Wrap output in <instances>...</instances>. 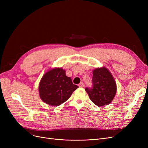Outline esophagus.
I'll list each match as a JSON object with an SVG mask.
<instances>
[{
    "label": "esophagus",
    "mask_w": 148,
    "mask_h": 148,
    "mask_svg": "<svg viewBox=\"0 0 148 148\" xmlns=\"http://www.w3.org/2000/svg\"><path fill=\"white\" fill-rule=\"evenodd\" d=\"M79 87H80V88H83V87H84V84L83 82L80 83L79 84Z\"/></svg>",
    "instance_id": "34e87169"
}]
</instances>
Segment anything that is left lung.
<instances>
[{"instance_id": "obj_1", "label": "left lung", "mask_w": 148, "mask_h": 148, "mask_svg": "<svg viewBox=\"0 0 148 148\" xmlns=\"http://www.w3.org/2000/svg\"><path fill=\"white\" fill-rule=\"evenodd\" d=\"M92 88H86L90 99L101 107L109 104L113 99L117 90L113 75L106 67L98 68L93 71Z\"/></svg>"}]
</instances>
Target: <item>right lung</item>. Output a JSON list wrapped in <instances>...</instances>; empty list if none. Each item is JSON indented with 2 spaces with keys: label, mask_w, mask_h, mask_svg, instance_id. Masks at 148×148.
<instances>
[{
  "label": "right lung",
  "mask_w": 148,
  "mask_h": 148,
  "mask_svg": "<svg viewBox=\"0 0 148 148\" xmlns=\"http://www.w3.org/2000/svg\"><path fill=\"white\" fill-rule=\"evenodd\" d=\"M78 88L73 83L71 77L66 75L65 70L56 68L49 70L42 77L39 94L45 103L58 106L67 101Z\"/></svg>",
  "instance_id": "right-lung-1"
}]
</instances>
